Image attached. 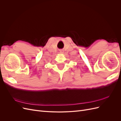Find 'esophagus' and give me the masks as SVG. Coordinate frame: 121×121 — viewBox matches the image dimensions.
<instances>
[{
	"label": "esophagus",
	"mask_w": 121,
	"mask_h": 121,
	"mask_svg": "<svg viewBox=\"0 0 121 121\" xmlns=\"http://www.w3.org/2000/svg\"><path fill=\"white\" fill-rule=\"evenodd\" d=\"M59 53H64L63 50H61V49L60 50H59Z\"/></svg>",
	"instance_id": "obj_1"
}]
</instances>
